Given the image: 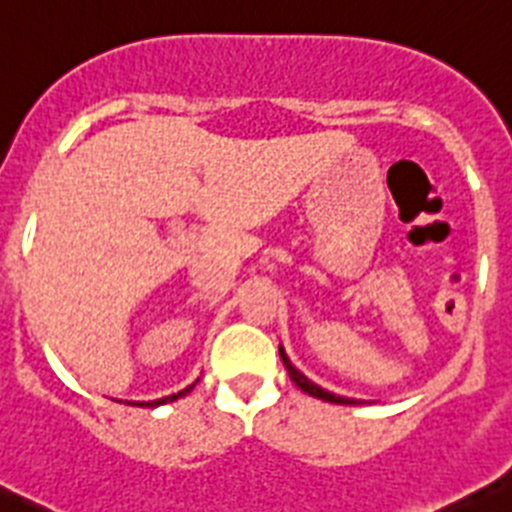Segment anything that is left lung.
<instances>
[{"label":"left lung","mask_w":512,"mask_h":512,"mask_svg":"<svg viewBox=\"0 0 512 512\" xmlns=\"http://www.w3.org/2000/svg\"><path fill=\"white\" fill-rule=\"evenodd\" d=\"M279 354H281V362H284V367H286V372H289V377H291V382L296 384V387L301 389V392H306V394H311V397H316V399H324V402H334V405H359L357 399H349V397H339V394H334V392H326V389H321L319 384H314L311 382V379H306L304 374L299 372V369L294 367V364H291V359L286 357V352H284V347H279Z\"/></svg>","instance_id":"obj_1"}]
</instances>
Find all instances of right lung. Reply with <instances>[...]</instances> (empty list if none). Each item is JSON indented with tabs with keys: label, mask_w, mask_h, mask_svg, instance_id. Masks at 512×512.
I'll return each instance as SVG.
<instances>
[{
	"label": "right lung",
	"mask_w": 512,
	"mask_h": 512,
	"mask_svg": "<svg viewBox=\"0 0 512 512\" xmlns=\"http://www.w3.org/2000/svg\"><path fill=\"white\" fill-rule=\"evenodd\" d=\"M196 387V384H188L186 389H180L178 394H170V397H163V399H153V402H133V405H138V407H160V405H168V402H175V399L178 397H186L188 392H191V389ZM130 405V402H128Z\"/></svg>",
	"instance_id": "1"
}]
</instances>
